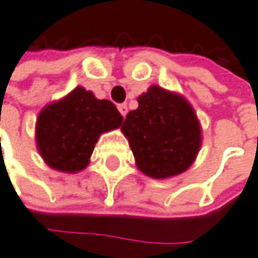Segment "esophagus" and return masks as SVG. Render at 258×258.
Returning <instances> with one entry per match:
<instances>
[{
  "label": "esophagus",
  "mask_w": 258,
  "mask_h": 258,
  "mask_svg": "<svg viewBox=\"0 0 258 258\" xmlns=\"http://www.w3.org/2000/svg\"><path fill=\"white\" fill-rule=\"evenodd\" d=\"M118 110H120V113L123 115V117H126V113H127V106H126V104H118Z\"/></svg>",
  "instance_id": "34e87169"
}]
</instances>
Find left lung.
Masks as SVG:
<instances>
[{"mask_svg": "<svg viewBox=\"0 0 258 258\" xmlns=\"http://www.w3.org/2000/svg\"><path fill=\"white\" fill-rule=\"evenodd\" d=\"M121 131L129 140L138 169L152 178L184 172L202 143L194 109L180 95L158 86L138 97V109L126 115Z\"/></svg>", "mask_w": 258, "mask_h": 258, "instance_id": "left-lung-1", "label": "left lung"}]
</instances>
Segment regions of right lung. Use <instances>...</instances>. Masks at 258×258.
I'll use <instances>...</instances> for the list:
<instances>
[{"mask_svg":"<svg viewBox=\"0 0 258 258\" xmlns=\"http://www.w3.org/2000/svg\"><path fill=\"white\" fill-rule=\"evenodd\" d=\"M123 117L109 100L77 87L38 115L36 145L44 161L56 171L77 172L87 166L98 137L120 127Z\"/></svg>","mask_w":258,"mask_h":258,"instance_id":"right-lung-1","label":"right lung"}]
</instances>
